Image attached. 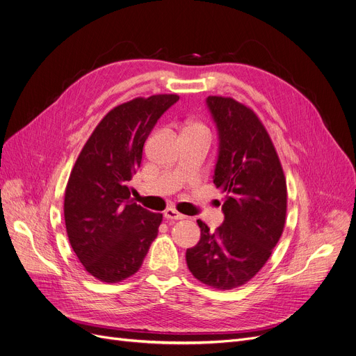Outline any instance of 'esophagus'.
Masks as SVG:
<instances>
[{
  "mask_svg": "<svg viewBox=\"0 0 356 356\" xmlns=\"http://www.w3.org/2000/svg\"><path fill=\"white\" fill-rule=\"evenodd\" d=\"M163 216H165L166 220H184V218H185V216L181 214V213H178V211L175 210V208H166Z\"/></svg>",
  "mask_w": 356,
  "mask_h": 356,
  "instance_id": "34e87169",
  "label": "esophagus"
}]
</instances>
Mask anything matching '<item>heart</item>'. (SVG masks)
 Returning a JSON list of instances; mask_svg holds the SVG:
<instances>
[{
	"instance_id": "b5f03b06",
	"label": "heart",
	"mask_w": 356,
	"mask_h": 356,
	"mask_svg": "<svg viewBox=\"0 0 356 356\" xmlns=\"http://www.w3.org/2000/svg\"><path fill=\"white\" fill-rule=\"evenodd\" d=\"M186 128H205V127H204L202 123H200V122H193V123L188 124Z\"/></svg>"
}]
</instances>
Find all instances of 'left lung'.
<instances>
[{
	"mask_svg": "<svg viewBox=\"0 0 356 356\" xmlns=\"http://www.w3.org/2000/svg\"><path fill=\"white\" fill-rule=\"evenodd\" d=\"M220 135L214 184L225 194L224 222L214 233L198 220L201 238L186 250L195 279L218 290L252 280L279 243L287 186L277 151L256 112L233 97L208 96Z\"/></svg>",
	"mask_w": 356,
	"mask_h": 356,
	"instance_id": "obj_1",
	"label": "left lung"
}]
</instances>
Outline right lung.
I'll return each mask as SVG.
<instances>
[{
	"mask_svg": "<svg viewBox=\"0 0 356 356\" xmlns=\"http://www.w3.org/2000/svg\"><path fill=\"white\" fill-rule=\"evenodd\" d=\"M178 95L135 97L104 115L80 151L65 193L67 237L88 273L119 283L140 268L162 214L131 198L145 140Z\"/></svg>",
	"mask_w": 356,
	"mask_h": 356,
	"instance_id": "1",
	"label": "right lung"
}]
</instances>
